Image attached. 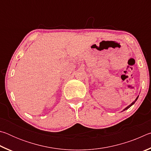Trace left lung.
I'll return each instance as SVG.
<instances>
[{"mask_svg": "<svg viewBox=\"0 0 151 151\" xmlns=\"http://www.w3.org/2000/svg\"><path fill=\"white\" fill-rule=\"evenodd\" d=\"M138 97H139V96H138L137 97V99H135V101H133V102H132V103L131 104H130V105H129V106H127L126 107V108H125L124 110H123V111H125V110H127L128 109H129L130 108V107H131L132 105V104H134V103H135V102H136L137 101V99H138Z\"/></svg>", "mask_w": 151, "mask_h": 151, "instance_id": "obj_1", "label": "left lung"}]
</instances>
